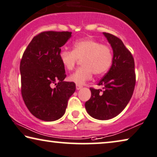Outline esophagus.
Masks as SVG:
<instances>
[{
    "label": "esophagus",
    "mask_w": 157,
    "mask_h": 157,
    "mask_svg": "<svg viewBox=\"0 0 157 157\" xmlns=\"http://www.w3.org/2000/svg\"><path fill=\"white\" fill-rule=\"evenodd\" d=\"M82 87V85H76V90H80Z\"/></svg>",
    "instance_id": "1"
}]
</instances>
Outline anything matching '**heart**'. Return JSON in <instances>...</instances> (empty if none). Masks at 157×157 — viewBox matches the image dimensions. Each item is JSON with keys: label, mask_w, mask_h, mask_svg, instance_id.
Instances as JSON below:
<instances>
[{"label": "heart", "mask_w": 157, "mask_h": 157, "mask_svg": "<svg viewBox=\"0 0 157 157\" xmlns=\"http://www.w3.org/2000/svg\"><path fill=\"white\" fill-rule=\"evenodd\" d=\"M60 59L67 71L73 70L78 60H82V67L69 77L70 81L82 85L92 79L93 73L101 75L109 71L113 63V53L109 46L85 39L75 42L72 51H62Z\"/></svg>", "instance_id": "obj_1"}]
</instances>
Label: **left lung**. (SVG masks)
Instances as JSON below:
<instances>
[{
    "mask_svg": "<svg viewBox=\"0 0 157 157\" xmlns=\"http://www.w3.org/2000/svg\"><path fill=\"white\" fill-rule=\"evenodd\" d=\"M113 49V63L98 85L90 88L91 98L85 103L89 115L98 120H109L118 116L132 97L135 86V62L132 53L118 37L103 32Z\"/></svg>",
    "mask_w": 157,
    "mask_h": 157,
    "instance_id": "8db88e82",
    "label": "left lung"
}]
</instances>
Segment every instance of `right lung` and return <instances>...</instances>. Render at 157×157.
<instances>
[{"mask_svg": "<svg viewBox=\"0 0 157 157\" xmlns=\"http://www.w3.org/2000/svg\"><path fill=\"white\" fill-rule=\"evenodd\" d=\"M72 32L47 31L35 36L20 61L21 92L32 115L44 121L61 118L75 84L64 82L65 67L60 59V47ZM53 84L56 85L53 88Z\"/></svg>", "mask_w": 157, "mask_h": 157, "instance_id": "obj_1", "label": "right lung"}]
</instances>
